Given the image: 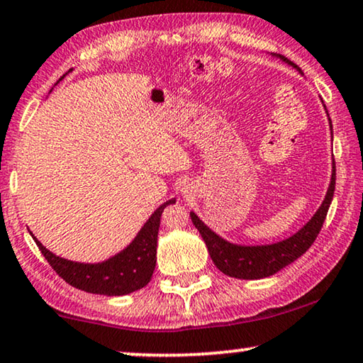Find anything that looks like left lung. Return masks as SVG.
Instances as JSON below:
<instances>
[{"instance_id": "obj_1", "label": "left lung", "mask_w": 363, "mask_h": 363, "mask_svg": "<svg viewBox=\"0 0 363 363\" xmlns=\"http://www.w3.org/2000/svg\"><path fill=\"white\" fill-rule=\"evenodd\" d=\"M277 58H280L284 63L290 65L291 68H295L296 72L303 74L301 69L296 67L294 62H290L289 58H285L282 55H277ZM324 109H326V106H324ZM328 121L333 137V123L331 118H329V113ZM334 186H336V164H334L333 158L331 181H329L326 196H324L320 208L313 213L311 218L308 220L296 233L285 238L282 241L269 242V245H238V242H231L228 240H225V238H221L218 233H215L210 226L205 225L203 221L199 218L196 212H191V220L199 230L200 236L203 238L213 264L225 275L242 280L266 279L270 277V275L277 274L280 269L286 267L289 264L296 261V259L303 256L308 247L313 245V241L316 240L318 233H320L324 218H326L329 205L333 202Z\"/></svg>"}]
</instances>
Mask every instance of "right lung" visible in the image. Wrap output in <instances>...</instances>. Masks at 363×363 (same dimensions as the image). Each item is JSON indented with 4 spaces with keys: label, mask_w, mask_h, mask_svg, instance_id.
<instances>
[{
    "label": "right lung",
    "mask_w": 363,
    "mask_h": 363,
    "mask_svg": "<svg viewBox=\"0 0 363 363\" xmlns=\"http://www.w3.org/2000/svg\"><path fill=\"white\" fill-rule=\"evenodd\" d=\"M63 78L65 74L57 81V84ZM171 203H176V199H169L164 203H161L151 213L150 218L145 221V225L140 228L137 236L122 251H118L102 262H77L60 257L52 251H48L32 235V231H29V233L34 238L43 257L47 259L48 264L65 282H68L72 286H77L79 290L88 291V294L122 296L143 289L151 280V275H153L156 266V245H158L161 213Z\"/></svg>",
    "instance_id": "right-lung-1"
}]
</instances>
